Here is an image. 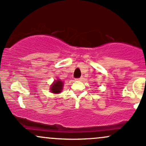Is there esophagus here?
I'll list each match as a JSON object with an SVG mask.
<instances>
[{"instance_id": "1", "label": "esophagus", "mask_w": 146, "mask_h": 146, "mask_svg": "<svg viewBox=\"0 0 146 146\" xmlns=\"http://www.w3.org/2000/svg\"><path fill=\"white\" fill-rule=\"evenodd\" d=\"M82 78H78V79H75V80H76V81H82Z\"/></svg>"}]
</instances>
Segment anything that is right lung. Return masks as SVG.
<instances>
[{"label": "right lung", "mask_w": 146, "mask_h": 146, "mask_svg": "<svg viewBox=\"0 0 146 146\" xmlns=\"http://www.w3.org/2000/svg\"><path fill=\"white\" fill-rule=\"evenodd\" d=\"M63 84H64L62 81H61L60 80H57L56 81H54V82L52 84L51 88H50L51 92L55 93V94L61 93L62 90L63 88Z\"/></svg>", "instance_id": "1"}]
</instances>
